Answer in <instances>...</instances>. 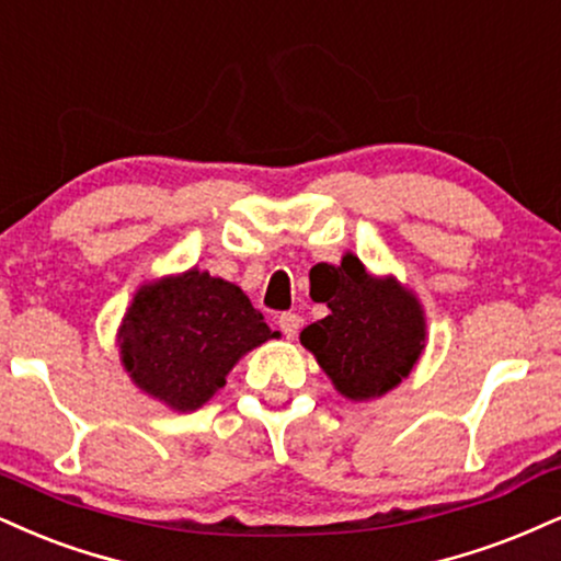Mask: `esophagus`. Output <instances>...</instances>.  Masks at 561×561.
Wrapping results in <instances>:
<instances>
[{
    "instance_id": "obj_1",
    "label": "esophagus",
    "mask_w": 561,
    "mask_h": 561,
    "mask_svg": "<svg viewBox=\"0 0 561 561\" xmlns=\"http://www.w3.org/2000/svg\"><path fill=\"white\" fill-rule=\"evenodd\" d=\"M300 327H302V319L298 313H282L279 316V329H282V334L287 336V340H295V336H298V332H300Z\"/></svg>"
}]
</instances>
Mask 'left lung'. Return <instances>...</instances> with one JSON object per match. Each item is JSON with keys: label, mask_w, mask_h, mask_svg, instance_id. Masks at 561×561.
Instances as JSON below:
<instances>
[{"label": "left lung", "mask_w": 561, "mask_h": 561, "mask_svg": "<svg viewBox=\"0 0 561 561\" xmlns=\"http://www.w3.org/2000/svg\"><path fill=\"white\" fill-rule=\"evenodd\" d=\"M327 319L300 332V345L313 353L342 397L368 402L397 389L426 350V310L397 276L370 274L355 253L332 266Z\"/></svg>", "instance_id": "1"}]
</instances>
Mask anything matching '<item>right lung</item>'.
Here are the masks:
<instances>
[{"instance_id": "1", "label": "right lung", "mask_w": 561, "mask_h": 561, "mask_svg": "<svg viewBox=\"0 0 561 561\" xmlns=\"http://www.w3.org/2000/svg\"><path fill=\"white\" fill-rule=\"evenodd\" d=\"M238 285L201 272L144 282L117 329L119 363L144 394L174 413L204 408L242 355L274 340Z\"/></svg>"}]
</instances>
